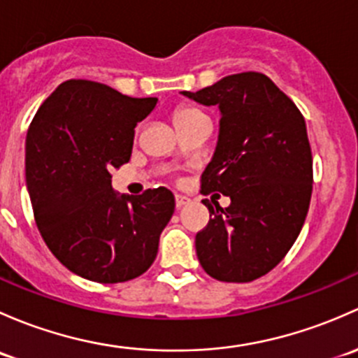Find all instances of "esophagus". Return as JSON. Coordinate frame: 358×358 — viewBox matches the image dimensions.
<instances>
[{"instance_id":"obj_1","label":"esophagus","mask_w":358,"mask_h":358,"mask_svg":"<svg viewBox=\"0 0 358 358\" xmlns=\"http://www.w3.org/2000/svg\"><path fill=\"white\" fill-rule=\"evenodd\" d=\"M189 198L187 196H184V194H176V206H178V208H182V206H186V205H189Z\"/></svg>"}]
</instances>
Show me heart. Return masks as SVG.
Segmentation results:
<instances>
[{
	"mask_svg": "<svg viewBox=\"0 0 358 358\" xmlns=\"http://www.w3.org/2000/svg\"><path fill=\"white\" fill-rule=\"evenodd\" d=\"M200 115H201V113L198 112V110L187 108V106H180V108H178L174 112V124H176V127H178V125H180V124L187 122V120L194 119V117H200Z\"/></svg>",
	"mask_w": 358,
	"mask_h": 358,
	"instance_id": "1",
	"label": "heart"
}]
</instances>
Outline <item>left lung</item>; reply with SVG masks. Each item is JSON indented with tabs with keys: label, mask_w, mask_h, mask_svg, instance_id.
Segmentation results:
<instances>
[{
	"label": "left lung",
	"mask_w": 358,
	"mask_h": 358,
	"mask_svg": "<svg viewBox=\"0 0 358 358\" xmlns=\"http://www.w3.org/2000/svg\"><path fill=\"white\" fill-rule=\"evenodd\" d=\"M182 94L219 106V141L201 193L231 198L227 208L203 200L212 219L196 234L198 260L217 281L250 282L285 259L303 227L314 182L305 119L260 72Z\"/></svg>",
	"instance_id": "left-lung-1"
}]
</instances>
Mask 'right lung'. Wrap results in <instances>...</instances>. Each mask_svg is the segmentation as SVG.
I'll list each match as a JSON object with an SVG mask.
<instances>
[{
    "label": "right lung",
    "instance_id": "1",
    "mask_svg": "<svg viewBox=\"0 0 358 358\" xmlns=\"http://www.w3.org/2000/svg\"><path fill=\"white\" fill-rule=\"evenodd\" d=\"M157 101L70 79L29 125L25 180L36 224L51 253L80 278L103 285L131 281L157 257L174 194L157 187L119 196L110 174L129 162L134 127Z\"/></svg>",
    "mask_w": 358,
    "mask_h": 358
}]
</instances>
